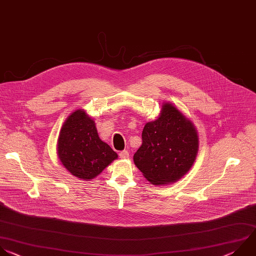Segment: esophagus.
Wrapping results in <instances>:
<instances>
[{
	"instance_id": "esophagus-1",
	"label": "esophagus",
	"mask_w": 256,
	"mask_h": 256,
	"mask_svg": "<svg viewBox=\"0 0 256 256\" xmlns=\"http://www.w3.org/2000/svg\"><path fill=\"white\" fill-rule=\"evenodd\" d=\"M128 156H130V154H128V150H122V152H120V158H128Z\"/></svg>"
}]
</instances>
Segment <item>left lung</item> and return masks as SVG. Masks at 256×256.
<instances>
[{
  "instance_id": "8db88e82",
  "label": "left lung",
  "mask_w": 256,
  "mask_h": 256,
  "mask_svg": "<svg viewBox=\"0 0 256 256\" xmlns=\"http://www.w3.org/2000/svg\"><path fill=\"white\" fill-rule=\"evenodd\" d=\"M142 140L134 162L152 185L177 182L196 160L199 148L197 130L172 104H164L158 118L146 124Z\"/></svg>"
}]
</instances>
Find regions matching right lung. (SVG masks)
<instances>
[{"mask_svg":"<svg viewBox=\"0 0 256 256\" xmlns=\"http://www.w3.org/2000/svg\"><path fill=\"white\" fill-rule=\"evenodd\" d=\"M57 152L67 171L85 181L98 177L118 158V154L100 138L94 120L83 110L73 112L64 122Z\"/></svg>","mask_w":256,"mask_h":256,"instance_id":"right-lung-1","label":"right lung"}]
</instances>
